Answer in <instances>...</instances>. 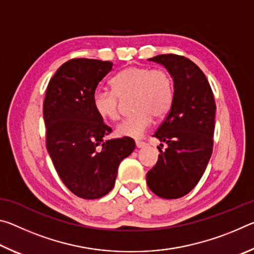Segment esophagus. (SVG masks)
<instances>
[{
  "label": "esophagus",
  "mask_w": 254,
  "mask_h": 254,
  "mask_svg": "<svg viewBox=\"0 0 254 254\" xmlns=\"http://www.w3.org/2000/svg\"><path fill=\"white\" fill-rule=\"evenodd\" d=\"M135 145L137 149H141V148H144L145 145H147V143L142 142V141H135Z\"/></svg>",
  "instance_id": "obj_1"
}]
</instances>
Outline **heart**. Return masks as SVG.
I'll return each mask as SVG.
<instances>
[{
  "mask_svg": "<svg viewBox=\"0 0 254 254\" xmlns=\"http://www.w3.org/2000/svg\"><path fill=\"white\" fill-rule=\"evenodd\" d=\"M114 91L96 89L93 94V107L102 119L115 121L120 118V97L134 94V110L131 117L118 124L121 136L139 139L153 121L168 113L174 100V85L169 74L162 69L130 66L112 79Z\"/></svg>",
  "mask_w": 254,
  "mask_h": 254,
  "instance_id": "1",
  "label": "heart"
}]
</instances>
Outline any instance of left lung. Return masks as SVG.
<instances>
[{
  "instance_id": "1",
  "label": "left lung",
  "mask_w": 254,
  "mask_h": 254,
  "mask_svg": "<svg viewBox=\"0 0 254 254\" xmlns=\"http://www.w3.org/2000/svg\"><path fill=\"white\" fill-rule=\"evenodd\" d=\"M162 65L174 80V100L154 137L167 144L158 147L156 166L147 174L149 188L161 198L183 197L203 176L213 151L215 105L212 88L199 67L186 57L158 55L148 59Z\"/></svg>"
}]
</instances>
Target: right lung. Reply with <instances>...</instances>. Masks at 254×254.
Instances as JSON below:
<instances>
[{
    "label": "right lung",
    "mask_w": 254,
    "mask_h": 254,
    "mask_svg": "<svg viewBox=\"0 0 254 254\" xmlns=\"http://www.w3.org/2000/svg\"><path fill=\"white\" fill-rule=\"evenodd\" d=\"M112 67L111 62L71 59L58 68L46 92L47 150L63 183L84 199L111 191L120 162L135 148L128 137L104 141L112 128L93 107V94Z\"/></svg>",
    "instance_id": "1"
}]
</instances>
